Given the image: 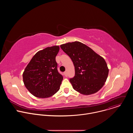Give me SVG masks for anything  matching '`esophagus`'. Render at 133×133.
<instances>
[{"label":"esophagus","mask_w":133,"mask_h":133,"mask_svg":"<svg viewBox=\"0 0 133 133\" xmlns=\"http://www.w3.org/2000/svg\"><path fill=\"white\" fill-rule=\"evenodd\" d=\"M64 75L66 77H67L68 75H67V71H65V72H64Z\"/></svg>","instance_id":"obj_1"}]
</instances>
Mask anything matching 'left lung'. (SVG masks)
Returning a JSON list of instances; mask_svg holds the SVG:
<instances>
[{"label":"left lung","instance_id":"8db88e82","mask_svg":"<svg viewBox=\"0 0 133 133\" xmlns=\"http://www.w3.org/2000/svg\"><path fill=\"white\" fill-rule=\"evenodd\" d=\"M73 62L75 75L69 81L73 88L88 95L99 90L105 84L109 69L105 59L90 47L79 42L61 45Z\"/></svg>","mask_w":133,"mask_h":133}]
</instances>
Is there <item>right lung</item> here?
Returning <instances> with one entry per match:
<instances>
[{
	"instance_id": "right-lung-1",
	"label": "right lung",
	"mask_w": 133,
	"mask_h": 133,
	"mask_svg": "<svg viewBox=\"0 0 133 133\" xmlns=\"http://www.w3.org/2000/svg\"><path fill=\"white\" fill-rule=\"evenodd\" d=\"M58 46L38 51L26 66L23 75L24 85L35 97H49L57 92L63 79L57 70L56 56Z\"/></svg>"
}]
</instances>
